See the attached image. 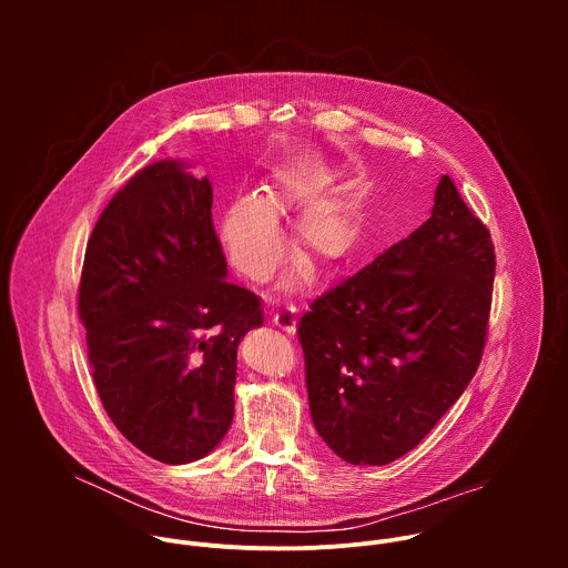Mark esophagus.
Wrapping results in <instances>:
<instances>
[{"instance_id":"34e87169","label":"esophagus","mask_w":568,"mask_h":568,"mask_svg":"<svg viewBox=\"0 0 568 568\" xmlns=\"http://www.w3.org/2000/svg\"><path fill=\"white\" fill-rule=\"evenodd\" d=\"M272 323H274L276 328H281L283 333L294 335V333H296V310H294V307L276 310V312L272 314Z\"/></svg>"}]
</instances>
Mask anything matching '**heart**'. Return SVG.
<instances>
[{
  "label": "heart",
  "mask_w": 568,
  "mask_h": 568,
  "mask_svg": "<svg viewBox=\"0 0 568 568\" xmlns=\"http://www.w3.org/2000/svg\"><path fill=\"white\" fill-rule=\"evenodd\" d=\"M331 180L323 166H285L272 175L258 200L233 202L217 222V237L229 263L254 283L267 281L285 256V237L276 220L321 197ZM294 237L296 250L316 270L335 272L357 252V209L337 197L320 200L301 213Z\"/></svg>",
  "instance_id": "obj_1"
}]
</instances>
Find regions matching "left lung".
<instances>
[{
    "instance_id": "1",
    "label": "left lung",
    "mask_w": 568,
    "mask_h": 568,
    "mask_svg": "<svg viewBox=\"0 0 568 568\" xmlns=\"http://www.w3.org/2000/svg\"><path fill=\"white\" fill-rule=\"evenodd\" d=\"M493 281L490 231L443 175L420 229L301 316L310 414L323 443L353 465L412 452L478 368Z\"/></svg>"
}]
</instances>
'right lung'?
Wrapping results in <instances>:
<instances>
[{"label":"right lung","mask_w":568,"mask_h":568,"mask_svg":"<svg viewBox=\"0 0 568 568\" xmlns=\"http://www.w3.org/2000/svg\"><path fill=\"white\" fill-rule=\"evenodd\" d=\"M182 159L139 171L88 242L78 312L94 384L143 454L186 465L233 423L237 346L263 326L254 292L226 281L213 189Z\"/></svg>","instance_id":"1"}]
</instances>
